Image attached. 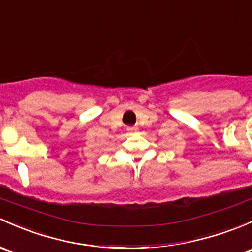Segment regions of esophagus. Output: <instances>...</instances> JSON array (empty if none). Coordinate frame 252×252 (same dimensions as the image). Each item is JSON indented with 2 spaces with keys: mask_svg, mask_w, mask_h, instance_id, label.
<instances>
[{
  "mask_svg": "<svg viewBox=\"0 0 252 252\" xmlns=\"http://www.w3.org/2000/svg\"><path fill=\"white\" fill-rule=\"evenodd\" d=\"M128 130L129 131H136L137 128H136V126H130V128H128Z\"/></svg>",
  "mask_w": 252,
  "mask_h": 252,
  "instance_id": "34e87169",
  "label": "esophagus"
}]
</instances>
